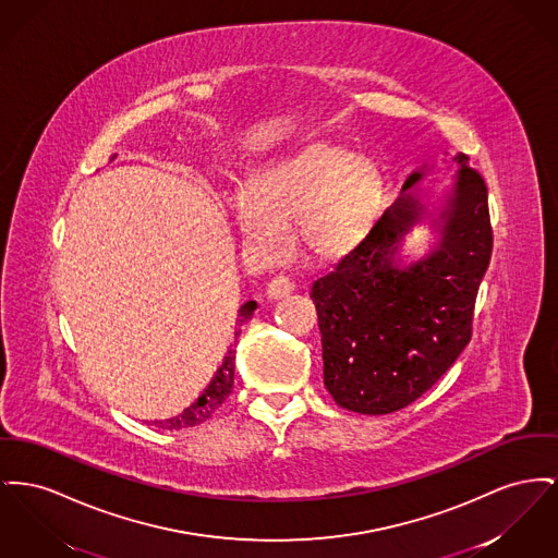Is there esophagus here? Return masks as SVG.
Here are the masks:
<instances>
[{
	"mask_svg": "<svg viewBox=\"0 0 558 558\" xmlns=\"http://www.w3.org/2000/svg\"><path fill=\"white\" fill-rule=\"evenodd\" d=\"M293 282L289 280V278H284V276H276L274 280H269V284H267V289H265V293L269 299H280V296L291 295L293 293Z\"/></svg>",
	"mask_w": 558,
	"mask_h": 558,
	"instance_id": "esophagus-1",
	"label": "esophagus"
}]
</instances>
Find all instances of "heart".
Returning <instances> with one entry per match:
<instances>
[{
    "label": "heart",
    "instance_id": "1",
    "mask_svg": "<svg viewBox=\"0 0 558 558\" xmlns=\"http://www.w3.org/2000/svg\"><path fill=\"white\" fill-rule=\"evenodd\" d=\"M379 192L381 172L373 160L318 143L263 168L231 208L244 242L263 259L287 248L293 223L303 253L330 259L361 238Z\"/></svg>",
    "mask_w": 558,
    "mask_h": 558
}]
</instances>
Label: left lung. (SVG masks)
Segmentation results:
<instances>
[{
  "mask_svg": "<svg viewBox=\"0 0 558 558\" xmlns=\"http://www.w3.org/2000/svg\"><path fill=\"white\" fill-rule=\"evenodd\" d=\"M458 174L432 226L436 246L400 265L404 235L432 217L417 194L426 168L361 242L314 280L310 296L323 332L325 386L362 415H386L427 392L472 337V316L493 248L485 179L459 154Z\"/></svg>",
  "mask_w": 558,
  "mask_h": 558,
  "instance_id": "8db88e82",
  "label": "left lung"
}]
</instances>
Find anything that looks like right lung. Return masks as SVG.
<instances>
[{
	"label": "right lung",
	"instance_id": "obj_1",
	"mask_svg": "<svg viewBox=\"0 0 558 558\" xmlns=\"http://www.w3.org/2000/svg\"><path fill=\"white\" fill-rule=\"evenodd\" d=\"M257 310V301H246L240 310V325L248 323L253 318V312ZM240 335V330L235 332V337ZM233 366H235V350H228L226 359L221 362V366L217 368V373L213 375L210 384L204 388V392L197 396L196 402H192L187 409H183L181 415L170 417L165 422H156V426L162 429H183V427L199 426L204 424L230 396L233 388Z\"/></svg>",
	"mask_w": 558,
	"mask_h": 558
}]
</instances>
